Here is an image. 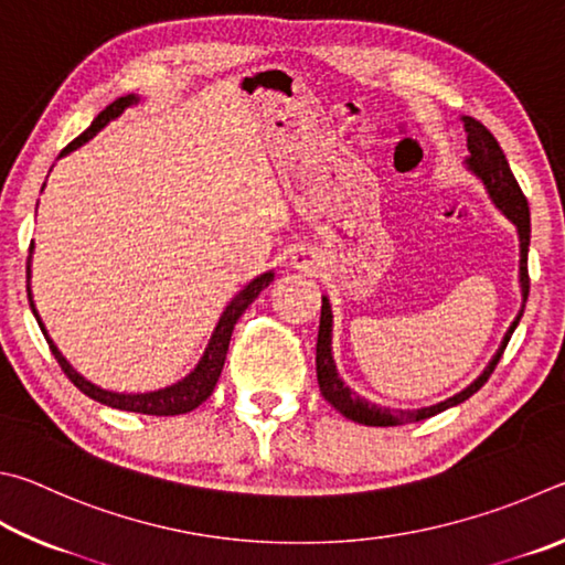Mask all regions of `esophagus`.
Wrapping results in <instances>:
<instances>
[{
    "label": "esophagus",
    "mask_w": 565,
    "mask_h": 565,
    "mask_svg": "<svg viewBox=\"0 0 565 565\" xmlns=\"http://www.w3.org/2000/svg\"><path fill=\"white\" fill-rule=\"evenodd\" d=\"M295 257V265L298 267H302V270H315V255L310 253V250H300L298 255H292Z\"/></svg>",
    "instance_id": "34e87169"
}]
</instances>
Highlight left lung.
<instances>
[{"label": "left lung", "mask_w": 565, "mask_h": 565, "mask_svg": "<svg viewBox=\"0 0 565 565\" xmlns=\"http://www.w3.org/2000/svg\"><path fill=\"white\" fill-rule=\"evenodd\" d=\"M463 128H467V146H469V153H471L467 158V166L481 178L483 185L489 188L493 203H497L499 211L507 215L519 231V241H521V273L519 275H521L523 308H526L529 288H531V280H529V243H531L529 201H526V195H523L521 185L516 183V178H513L507 156H503L499 141L493 138L489 128L483 126L481 121H477V118H471V116H463ZM523 308L519 312V318L513 320V324L509 328L507 338H503L499 352L493 354L489 367L483 370L481 377L473 384H469L467 390L454 394V397L447 399V402L434 404V407L387 409V407H377V404H372L367 399H360L350 387H344V382L340 380L338 370H334L332 348H330V342H332V310H330L328 298H322L318 354H315V362H318V382H320L322 397L328 399L334 409L342 412L344 417L358 422V424H364V427H397V424H412V422L429 419V417H434V414H439L444 409L454 407V404H461L463 399H469L471 394H477L483 387V382H487L491 377V372L497 370L501 354H503V350H507L511 334H513V330H516V324L521 320Z\"/></svg>", "instance_id": "8db88e82"}]
</instances>
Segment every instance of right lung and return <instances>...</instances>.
Masks as SVG:
<instances>
[{
    "label": "right lung",
    "instance_id": "1",
    "mask_svg": "<svg viewBox=\"0 0 565 565\" xmlns=\"http://www.w3.org/2000/svg\"><path fill=\"white\" fill-rule=\"evenodd\" d=\"M136 102H138V98H136L134 94H128V96L116 98L114 104H108V106L104 108V111L94 118L92 126H88L82 136H76L74 141L64 148L62 156L72 153L74 148H78V146H84V143L88 141V138H94L108 121H114L116 116H121L124 108L134 106ZM32 247H34V243L29 245V257H32ZM29 273H32V270H29V260H26V280H29ZM273 277H275L273 273H265V275H260V277H255L253 282L245 285V290H241V292L235 295L233 302L227 305L225 312L221 315V320H217L215 332H213L211 342H207V348H205V352H203L201 362H198V367H195L191 374H188V377H183L181 382L171 384V387H166V390L146 392V394H118V392H106V390H102V387H96V384H92L88 380H84L82 374H78V372L72 367V364H68V362L62 358V352L56 350V344H54L52 338H49V334H46L44 324H42V320H39V315H36L34 300H32V290H29V285H26V295H29V308H32L34 318H36V322H39V328H42V332H44L49 350H52L54 360L58 362V367H62V372L66 374L68 380H72V384H74L76 390H82V392L86 394V397H92L94 402H102V404H106V407H114V409L136 412V414H151V417H175V414L193 412L195 407H201V404H203L207 397H211L215 382H217V377H221V372H223L225 354H227V344H231V334H233V328H235L237 318H241V315L247 310V305H250V302L257 298V295H260V292L267 288V285L273 282Z\"/></svg>",
    "mask_w": 565,
    "mask_h": 565
}]
</instances>
